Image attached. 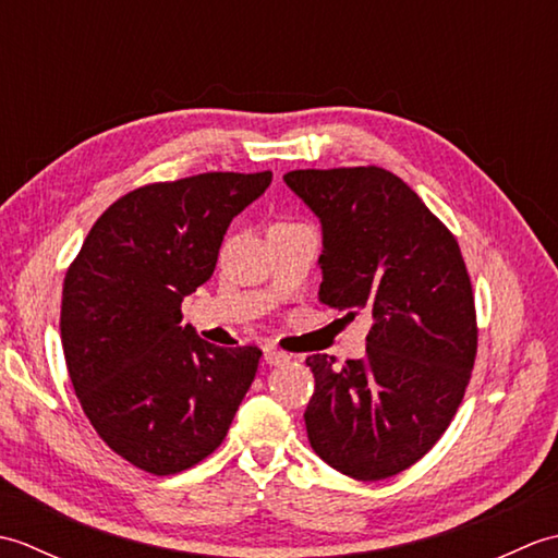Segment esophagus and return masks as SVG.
I'll return each mask as SVG.
<instances>
[{"label": "esophagus", "instance_id": "esophagus-1", "mask_svg": "<svg viewBox=\"0 0 558 558\" xmlns=\"http://www.w3.org/2000/svg\"><path fill=\"white\" fill-rule=\"evenodd\" d=\"M264 360H266V364H270V366H278V364L290 362V354L278 350V348H266V350H264Z\"/></svg>", "mask_w": 558, "mask_h": 558}]
</instances>
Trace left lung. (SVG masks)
Listing matches in <instances>:
<instances>
[{"label":"left lung","mask_w":558,"mask_h":558,"mask_svg":"<svg viewBox=\"0 0 558 558\" xmlns=\"http://www.w3.org/2000/svg\"><path fill=\"white\" fill-rule=\"evenodd\" d=\"M282 180L322 222L318 302L374 322L362 360H306L316 381L306 436L342 475L393 477L432 450L465 396L477 354L465 260L393 172L294 170Z\"/></svg>","instance_id":"obj_1"}]
</instances>
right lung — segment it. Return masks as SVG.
I'll use <instances>...</instances> for the list:
<instances>
[{
  "label": "right lung",
  "instance_id": "right-lung-1",
  "mask_svg": "<svg viewBox=\"0 0 558 558\" xmlns=\"http://www.w3.org/2000/svg\"><path fill=\"white\" fill-rule=\"evenodd\" d=\"M272 172H206L134 189L93 225L62 292L69 378L117 456L174 475L216 450L258 369V348H216L182 326L234 216Z\"/></svg>",
  "mask_w": 558,
  "mask_h": 558
}]
</instances>
